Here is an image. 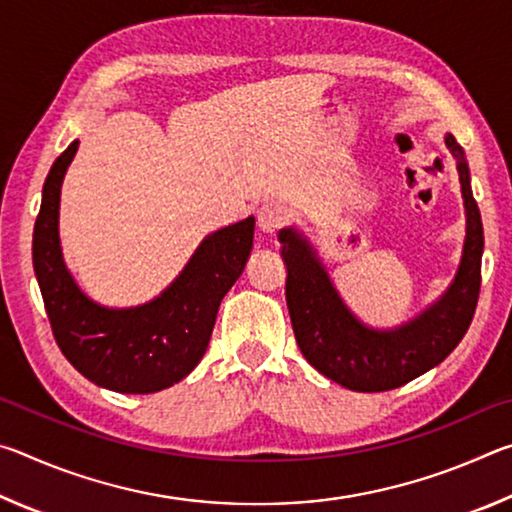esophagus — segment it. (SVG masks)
Returning a JSON list of instances; mask_svg holds the SVG:
<instances>
[{
	"label": "esophagus",
	"mask_w": 512,
	"mask_h": 512,
	"mask_svg": "<svg viewBox=\"0 0 512 512\" xmlns=\"http://www.w3.org/2000/svg\"><path fill=\"white\" fill-rule=\"evenodd\" d=\"M284 221H287V210L277 203H266L257 210V225L259 230L266 232V235H275L277 230L282 228Z\"/></svg>",
	"instance_id": "1"
}]
</instances>
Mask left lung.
<instances>
[{"label":"left lung","instance_id":"8db88e82","mask_svg":"<svg viewBox=\"0 0 512 512\" xmlns=\"http://www.w3.org/2000/svg\"><path fill=\"white\" fill-rule=\"evenodd\" d=\"M456 158L465 203V244L452 284L433 305L395 329L363 325L329 280L316 250L296 228L280 230L287 264V305L296 341L320 375L350 391L400 388L449 357L470 327L481 289L483 223L472 196L470 169L454 135H445Z\"/></svg>","mask_w":512,"mask_h":512}]
</instances>
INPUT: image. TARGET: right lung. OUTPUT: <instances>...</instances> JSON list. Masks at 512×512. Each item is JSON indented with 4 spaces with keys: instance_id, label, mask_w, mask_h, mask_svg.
I'll use <instances>...</instances> for the list:
<instances>
[{
    "instance_id": "right-lung-1",
    "label": "right lung",
    "mask_w": 512,
    "mask_h": 512,
    "mask_svg": "<svg viewBox=\"0 0 512 512\" xmlns=\"http://www.w3.org/2000/svg\"><path fill=\"white\" fill-rule=\"evenodd\" d=\"M79 140L58 155L42 187L33 228V268L51 323L67 361L97 386L146 395L178 384L203 359L216 311L244 273L253 250L255 219L212 232L176 280L140 307L110 309L79 289L63 262L58 237L60 185Z\"/></svg>"
}]
</instances>
